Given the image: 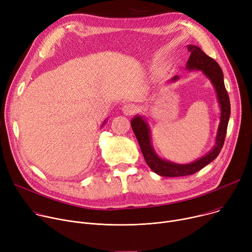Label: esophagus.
Returning <instances> with one entry per match:
<instances>
[{"mask_svg":"<svg viewBox=\"0 0 252 252\" xmlns=\"http://www.w3.org/2000/svg\"><path fill=\"white\" fill-rule=\"evenodd\" d=\"M123 111L126 115H133L138 111V107L135 104L127 103L123 107Z\"/></svg>","mask_w":252,"mask_h":252,"instance_id":"obj_1","label":"esophagus"}]
</instances>
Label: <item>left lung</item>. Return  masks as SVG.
I'll return each mask as SVG.
<instances>
[{"label": "left lung", "mask_w": 252, "mask_h": 252, "mask_svg": "<svg viewBox=\"0 0 252 252\" xmlns=\"http://www.w3.org/2000/svg\"><path fill=\"white\" fill-rule=\"evenodd\" d=\"M189 52L190 53V57L188 62V69L202 70L205 73V75L211 80L216 89L218 100H219V103L221 105V110H222L221 124L219 126V129H218L217 142H216L215 148L211 151V152L206 156H204L203 158H200L190 164L180 165V164H175L169 161L160 159L155 154L152 146H151L149 127L144 122V120L140 116H136L135 119L131 120L130 122L131 128L137 137V140L139 142L146 163L155 173L161 176H166V177L187 176L199 171L209 163H211L214 159H216L218 155H219V153L221 152V150L223 148L226 133H227V126H228V122L230 117L231 106H230L229 95L224 84V76H223L222 69L220 68L219 63H218L211 57L207 56L198 46L189 45ZM176 79L177 77L173 78V80H176Z\"/></svg>", "instance_id": "left-lung-1"}]
</instances>
